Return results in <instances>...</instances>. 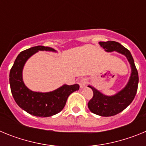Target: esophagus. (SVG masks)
Returning a JSON list of instances; mask_svg holds the SVG:
<instances>
[{"label":"esophagus","instance_id":"34e87169","mask_svg":"<svg viewBox=\"0 0 146 146\" xmlns=\"http://www.w3.org/2000/svg\"><path fill=\"white\" fill-rule=\"evenodd\" d=\"M88 84V79L87 78H82V79L80 80V86L81 88L86 87Z\"/></svg>","mask_w":146,"mask_h":146}]
</instances>
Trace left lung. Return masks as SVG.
I'll list each match as a JSON object with an SVG mask.
<instances>
[{"label":"left lung","instance_id":"1","mask_svg":"<svg viewBox=\"0 0 146 146\" xmlns=\"http://www.w3.org/2000/svg\"><path fill=\"white\" fill-rule=\"evenodd\" d=\"M99 44L105 49L106 52L116 51L124 55L131 65V76L128 83L121 91L113 96L104 95L91 86H88L94 92L93 98L88 103L89 110L93 113L100 116H113L126 109L135 99L138 86V72L131 52L123 45L114 41L100 42Z\"/></svg>","mask_w":146,"mask_h":146}]
</instances>
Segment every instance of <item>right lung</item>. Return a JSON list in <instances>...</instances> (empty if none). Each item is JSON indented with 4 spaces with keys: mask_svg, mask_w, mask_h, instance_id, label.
<instances>
[{
    "mask_svg": "<svg viewBox=\"0 0 146 146\" xmlns=\"http://www.w3.org/2000/svg\"><path fill=\"white\" fill-rule=\"evenodd\" d=\"M39 50L55 52L51 47L36 46L20 52L10 70L9 83L13 97L20 108L32 115L50 117L64 109L69 95L78 91L80 86L64 85L55 91L47 93L34 92L28 89L23 80V67L27 60Z\"/></svg>",
    "mask_w": 146,
    "mask_h": 146,
    "instance_id": "right-lung-1",
    "label": "right lung"
}]
</instances>
